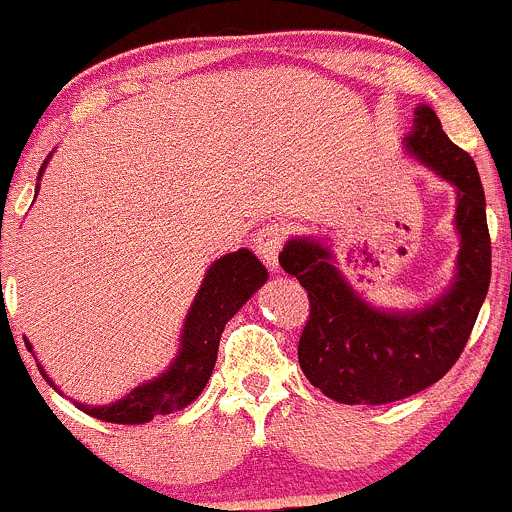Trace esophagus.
<instances>
[{
    "mask_svg": "<svg viewBox=\"0 0 512 512\" xmlns=\"http://www.w3.org/2000/svg\"><path fill=\"white\" fill-rule=\"evenodd\" d=\"M282 245H285V232H282L280 225H265L257 230L255 235V247H257V255L262 257L270 270H277V257H280Z\"/></svg>",
    "mask_w": 512,
    "mask_h": 512,
    "instance_id": "34e87169",
    "label": "esophagus"
}]
</instances>
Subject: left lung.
<instances>
[{"label":"left lung","mask_w":512,"mask_h":512,"mask_svg":"<svg viewBox=\"0 0 512 512\" xmlns=\"http://www.w3.org/2000/svg\"><path fill=\"white\" fill-rule=\"evenodd\" d=\"M404 148L456 188L453 225L461 250L441 297L416 309L374 307L339 272L324 240L289 237L280 252L282 270L309 294L299 366L309 384L339 404H391L443 379L466 347L488 294L490 235L476 163L451 143L426 103L416 106Z\"/></svg>","instance_id":"8db88e82"}]
</instances>
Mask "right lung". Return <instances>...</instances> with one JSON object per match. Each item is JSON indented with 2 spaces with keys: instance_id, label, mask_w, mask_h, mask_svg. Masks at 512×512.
<instances>
[{
  "instance_id": "add662e5",
  "label": "right lung",
  "mask_w": 512,
  "mask_h": 512,
  "mask_svg": "<svg viewBox=\"0 0 512 512\" xmlns=\"http://www.w3.org/2000/svg\"><path fill=\"white\" fill-rule=\"evenodd\" d=\"M46 163H49V156L39 168V180L44 175ZM36 190H39V183H36ZM267 277L270 275H267L265 265L247 247L237 252H227L220 260H215L205 272L203 285H200L193 304H190L188 317H185L183 329H180L178 352H175L168 369L156 379L136 386L131 394L113 401V404L89 406L74 401L76 409L108 423L136 426V423H148L156 416H168L193 404L200 391L205 389V384H208L210 374H213L220 334H223L225 324L235 317L237 309L257 289L265 285ZM27 347L32 349V344L27 342ZM36 366H39L41 376L56 389L54 381L46 376L44 366Z\"/></svg>"
}]
</instances>
